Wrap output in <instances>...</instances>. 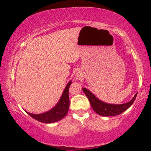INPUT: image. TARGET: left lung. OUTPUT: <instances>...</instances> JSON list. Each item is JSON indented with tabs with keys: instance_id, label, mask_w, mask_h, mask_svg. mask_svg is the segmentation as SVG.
Instances as JSON below:
<instances>
[{
	"instance_id": "left-lung-1",
	"label": "left lung",
	"mask_w": 151,
	"mask_h": 151,
	"mask_svg": "<svg viewBox=\"0 0 151 151\" xmlns=\"http://www.w3.org/2000/svg\"><path fill=\"white\" fill-rule=\"evenodd\" d=\"M82 89L86 94V96H87L92 108L93 109L94 112H96L99 115L103 116H116L121 114L122 112L126 111L133 104L137 95V93L135 94L132 100L127 103L121 104H109L99 100L93 93H92L88 89L85 88H83Z\"/></svg>"
}]
</instances>
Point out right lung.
Masks as SVG:
<instances>
[{"mask_svg": "<svg viewBox=\"0 0 151 151\" xmlns=\"http://www.w3.org/2000/svg\"><path fill=\"white\" fill-rule=\"evenodd\" d=\"M72 83L70 81L68 82L64 90L59 101L57 104L48 111L40 114H32L27 112L28 114L37 121L43 123H52L60 121L65 117L68 111L70 105L69 96H68V89Z\"/></svg>", "mask_w": 151, "mask_h": 151, "instance_id": "right-lung-1", "label": "right lung"}]
</instances>
